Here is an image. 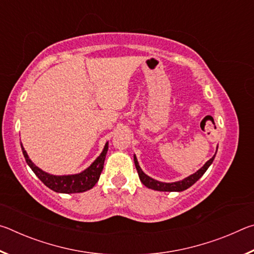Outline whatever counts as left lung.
<instances>
[{
    "label": "left lung",
    "mask_w": 254,
    "mask_h": 254,
    "mask_svg": "<svg viewBox=\"0 0 254 254\" xmlns=\"http://www.w3.org/2000/svg\"><path fill=\"white\" fill-rule=\"evenodd\" d=\"M214 158H215V156L213 158H210L209 160L206 162L198 171H196L194 175H190L189 177L180 180V182H176V183H171V184L170 183H160V182H158V180L150 178L149 176L145 175L143 171L141 170L135 156H134V163H135V168L137 170V174H139L141 183H142L145 187L154 189V190H160V191H183V190H185V189L190 187L191 185H194L197 180H198L201 176L205 174V171L208 169V167L210 165H212Z\"/></svg>",
    "instance_id": "left-lung-1"
}]
</instances>
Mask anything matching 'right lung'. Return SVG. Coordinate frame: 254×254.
I'll list each match as a JSON object with an SVG mask.
<instances>
[{"instance_id":"1","label":"right lung","mask_w":254,"mask_h":254,"mask_svg":"<svg viewBox=\"0 0 254 254\" xmlns=\"http://www.w3.org/2000/svg\"><path fill=\"white\" fill-rule=\"evenodd\" d=\"M21 149H22L25 161H27L30 168L32 169L37 177L39 178L47 187L50 188L51 190L57 192L74 194V192L86 191L95 186V184L98 182V179H100L103 167H104L106 152L109 147H107L106 143L104 150H103L101 153V156L98 157L87 169L84 170L83 173L68 176H54L45 173V171H42L41 169L38 168L37 166L33 165V162L29 159L27 152H25L24 148L22 147V144H21Z\"/></svg>"}]
</instances>
